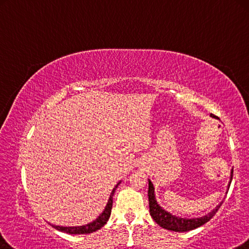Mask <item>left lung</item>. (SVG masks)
I'll return each instance as SVG.
<instances>
[{
  "label": "left lung",
  "mask_w": 249,
  "mask_h": 249,
  "mask_svg": "<svg viewBox=\"0 0 249 249\" xmlns=\"http://www.w3.org/2000/svg\"><path fill=\"white\" fill-rule=\"evenodd\" d=\"M213 117H216L212 115ZM232 179V171L231 175V181L230 185H228V189H230L231 183ZM148 203H149V213H151V216L153 219L160 225V227L165 228L167 231H188L192 230H195V228L202 226L205 223H207L213 216H214L218 208L220 207V203L218 206H217L215 210H213L210 214L205 215L203 217H199V218H181V217H177L172 214H169L168 212L163 210L159 204H157L155 199V195H154V186L152 181L148 179Z\"/></svg>",
  "instance_id": "8db88e82"
}]
</instances>
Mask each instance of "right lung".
I'll return each instance as SVG.
<instances>
[{
  "label": "right lung",
  "instance_id": "obj_1",
  "mask_svg": "<svg viewBox=\"0 0 249 249\" xmlns=\"http://www.w3.org/2000/svg\"><path fill=\"white\" fill-rule=\"evenodd\" d=\"M120 184V183H118ZM117 184V185H118ZM117 185L113 188L112 194H110L107 205H106L104 212L97 217V218L94 220V222L89 223L88 225H84V226H75V227H63V226H55V225H52V227H54L55 230L61 231L63 232H68V234H73V235H77V234H89V232L96 231L104 226L107 222L109 216H110V212H112V206H113V195L115 193V189L117 188Z\"/></svg>",
  "mask_w": 249,
  "mask_h": 249
}]
</instances>
